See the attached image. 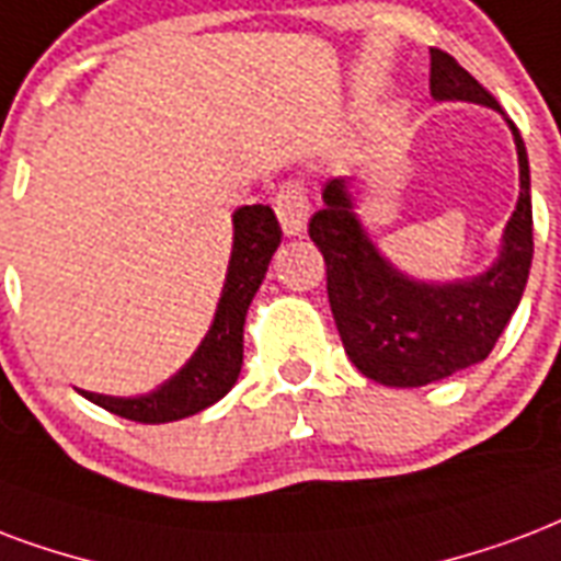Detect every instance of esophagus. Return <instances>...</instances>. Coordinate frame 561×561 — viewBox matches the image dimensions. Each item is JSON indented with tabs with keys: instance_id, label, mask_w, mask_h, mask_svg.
<instances>
[{
	"instance_id": "1",
	"label": "esophagus",
	"mask_w": 561,
	"mask_h": 561,
	"mask_svg": "<svg viewBox=\"0 0 561 561\" xmlns=\"http://www.w3.org/2000/svg\"><path fill=\"white\" fill-rule=\"evenodd\" d=\"M273 211L279 217L285 234L306 232V226H309L311 217V203L306 185H299V182H285V185L276 191V196H273Z\"/></svg>"
}]
</instances>
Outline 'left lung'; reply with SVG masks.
<instances>
[{"label":"left lung","instance_id":"obj_1","mask_svg":"<svg viewBox=\"0 0 561 561\" xmlns=\"http://www.w3.org/2000/svg\"><path fill=\"white\" fill-rule=\"evenodd\" d=\"M430 91L435 100H468L497 108L480 81L453 55L430 49ZM520 164L518 208L503 234L497 264L456 285L405 279L362 232L344 179L323 187V208L309 220V234L327 262V294L337 335L353 365L374 382L421 388L461 367L489 358L506 329L533 264V199L529 161L518 128L508 119Z\"/></svg>","mask_w":561,"mask_h":561}]
</instances>
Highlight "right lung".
Segmentation results:
<instances>
[{"instance_id": "right-lung-1", "label": "right lung", "mask_w": 561, "mask_h": 561, "mask_svg": "<svg viewBox=\"0 0 561 561\" xmlns=\"http://www.w3.org/2000/svg\"><path fill=\"white\" fill-rule=\"evenodd\" d=\"M282 229L271 205H243L234 211V247L217 314L191 362L170 382L144 397H105L81 391L105 412L138 423H170L217 403L241 374L243 318L262 285Z\"/></svg>"}]
</instances>
